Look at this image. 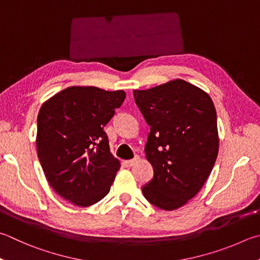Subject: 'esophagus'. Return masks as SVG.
Wrapping results in <instances>:
<instances>
[{"instance_id":"34e87169","label":"esophagus","mask_w":260,"mask_h":260,"mask_svg":"<svg viewBox=\"0 0 260 260\" xmlns=\"http://www.w3.org/2000/svg\"><path fill=\"white\" fill-rule=\"evenodd\" d=\"M139 161H140V157H139V155H135V157H134L133 159L127 160V161H125V164H126V166L132 167V166H134L135 164H138Z\"/></svg>"}]
</instances>
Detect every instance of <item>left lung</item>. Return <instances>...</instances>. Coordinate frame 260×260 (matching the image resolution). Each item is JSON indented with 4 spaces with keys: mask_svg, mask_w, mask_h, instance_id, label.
Wrapping results in <instances>:
<instances>
[{
    "mask_svg": "<svg viewBox=\"0 0 260 260\" xmlns=\"http://www.w3.org/2000/svg\"><path fill=\"white\" fill-rule=\"evenodd\" d=\"M133 93L150 126L144 151L153 177L143 196L160 209H177L201 190L215 165V106L208 94L182 79Z\"/></svg>",
    "mask_w": 260,
    "mask_h": 260,
    "instance_id": "1",
    "label": "left lung"
}]
</instances>
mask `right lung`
Wrapping results in <instances>:
<instances>
[{"label":"right lung","mask_w":260,"mask_h":260,"mask_svg":"<svg viewBox=\"0 0 260 260\" xmlns=\"http://www.w3.org/2000/svg\"><path fill=\"white\" fill-rule=\"evenodd\" d=\"M124 91L72 86L41 107L37 154L52 188L74 205L88 207L110 191L120 167L103 128L125 100Z\"/></svg>","instance_id":"obj_1"}]
</instances>
